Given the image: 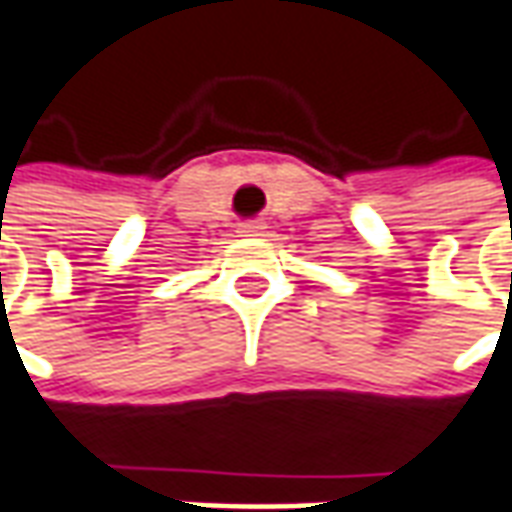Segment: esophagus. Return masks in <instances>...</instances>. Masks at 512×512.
<instances>
[{"label": "esophagus", "mask_w": 512, "mask_h": 512, "mask_svg": "<svg viewBox=\"0 0 512 512\" xmlns=\"http://www.w3.org/2000/svg\"><path fill=\"white\" fill-rule=\"evenodd\" d=\"M263 224H260V221H246V224H241V227H238V232H241L243 238H255V235H260V232H263Z\"/></svg>", "instance_id": "esophagus-1"}]
</instances>
